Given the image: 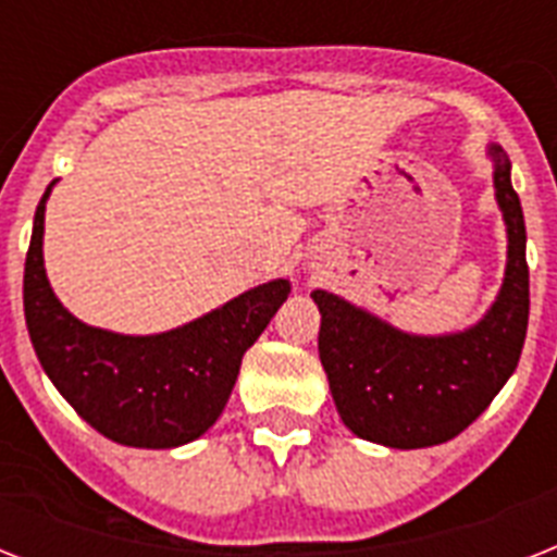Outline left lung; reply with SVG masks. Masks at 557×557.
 <instances>
[{
    "label": "left lung",
    "instance_id": "obj_1",
    "mask_svg": "<svg viewBox=\"0 0 557 557\" xmlns=\"http://www.w3.org/2000/svg\"><path fill=\"white\" fill-rule=\"evenodd\" d=\"M494 196L509 234L500 295L471 330L407 335L330 292L321 309L318 352L341 419L361 440L387 448H431L462 433L520 361L529 326V265L523 208L511 187L509 156L492 144Z\"/></svg>",
    "mask_w": 557,
    "mask_h": 557
}]
</instances>
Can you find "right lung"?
I'll use <instances>...</instances> for the list:
<instances>
[{
    "label": "right lung",
    "mask_w": 557,
    "mask_h": 557,
    "mask_svg": "<svg viewBox=\"0 0 557 557\" xmlns=\"http://www.w3.org/2000/svg\"><path fill=\"white\" fill-rule=\"evenodd\" d=\"M51 185L34 213L22 280L25 323L39 364L65 401L107 440L129 448H178L199 440L225 410L245 349L292 292L288 280L262 283L161 335L86 326L57 300L42 265Z\"/></svg>",
    "instance_id": "obj_1"
}]
</instances>
